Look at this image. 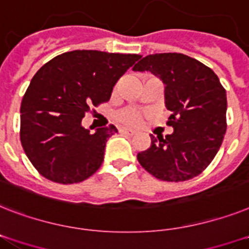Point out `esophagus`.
I'll use <instances>...</instances> for the list:
<instances>
[{"instance_id":"esophagus-1","label":"esophagus","mask_w":249,"mask_h":249,"mask_svg":"<svg viewBox=\"0 0 249 249\" xmlns=\"http://www.w3.org/2000/svg\"><path fill=\"white\" fill-rule=\"evenodd\" d=\"M120 133H123V134L129 135V137H131V135L135 134L134 130H131V129H128V128H121L120 129Z\"/></svg>"}]
</instances>
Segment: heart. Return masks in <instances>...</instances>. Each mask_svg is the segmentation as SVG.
I'll list each match as a JSON object with an SVG mask.
<instances>
[{
    "mask_svg": "<svg viewBox=\"0 0 249 249\" xmlns=\"http://www.w3.org/2000/svg\"><path fill=\"white\" fill-rule=\"evenodd\" d=\"M116 118L123 124L134 125V126L141 124V121H142L141 114L137 110H134V108H124V110H121L120 112H118Z\"/></svg>",
    "mask_w": 249,
    "mask_h": 249,
    "instance_id": "b5f03b06",
    "label": "heart"
}]
</instances>
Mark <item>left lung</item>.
I'll return each mask as SVG.
<instances>
[{
    "label": "left lung",
    "instance_id": "8db88e82",
    "mask_svg": "<svg viewBox=\"0 0 249 249\" xmlns=\"http://www.w3.org/2000/svg\"><path fill=\"white\" fill-rule=\"evenodd\" d=\"M134 71H151L165 84V106L173 114V134L155 137L137 155L151 175L165 181H185L209 166L226 131V90L215 72L183 53L143 57Z\"/></svg>",
    "mask_w": 249,
    "mask_h": 249
}]
</instances>
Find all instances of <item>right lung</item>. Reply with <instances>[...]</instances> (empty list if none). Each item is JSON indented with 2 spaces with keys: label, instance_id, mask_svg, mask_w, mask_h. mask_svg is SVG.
<instances>
[{
  "label": "right lung",
  "instance_id": "right-lung-1",
  "mask_svg": "<svg viewBox=\"0 0 249 249\" xmlns=\"http://www.w3.org/2000/svg\"><path fill=\"white\" fill-rule=\"evenodd\" d=\"M142 56L76 50L58 54L36 72L20 106V141L42 177L80 183L102 165L114 125L90 134L82 119L110 100L112 88Z\"/></svg>",
  "mask_w": 249,
  "mask_h": 249
}]
</instances>
